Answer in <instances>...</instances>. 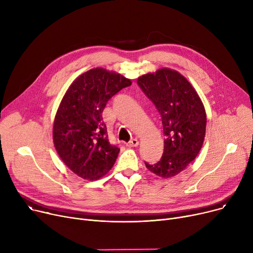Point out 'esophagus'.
Wrapping results in <instances>:
<instances>
[{
    "instance_id": "34e87169",
    "label": "esophagus",
    "mask_w": 253,
    "mask_h": 253,
    "mask_svg": "<svg viewBox=\"0 0 253 253\" xmlns=\"http://www.w3.org/2000/svg\"><path fill=\"white\" fill-rule=\"evenodd\" d=\"M138 145V140L136 138H132L129 142H128V147H131V148H134V147H137Z\"/></svg>"
}]
</instances>
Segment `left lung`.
<instances>
[{
    "mask_svg": "<svg viewBox=\"0 0 253 253\" xmlns=\"http://www.w3.org/2000/svg\"><path fill=\"white\" fill-rule=\"evenodd\" d=\"M137 84L160 113L165 134L161 160L145 167L159 177H173L201 151L207 121L204 104L188 79L175 70L142 75Z\"/></svg>",
    "mask_w": 253,
    "mask_h": 253,
    "instance_id": "left-lung-1",
    "label": "left lung"
}]
</instances>
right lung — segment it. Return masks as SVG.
Segmentation results:
<instances>
[{
	"mask_svg": "<svg viewBox=\"0 0 253 253\" xmlns=\"http://www.w3.org/2000/svg\"><path fill=\"white\" fill-rule=\"evenodd\" d=\"M132 84L121 74L95 68L80 75L63 95L53 123V143L75 174L97 180L114 166L120 149L109 141L104 106Z\"/></svg>",
	"mask_w": 253,
	"mask_h": 253,
	"instance_id": "obj_1",
	"label": "right lung"
}]
</instances>
